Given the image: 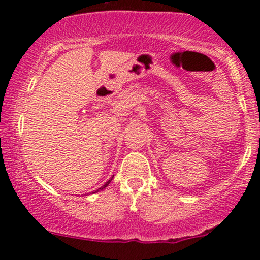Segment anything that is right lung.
<instances>
[{
  "label": "right lung",
  "mask_w": 260,
  "mask_h": 260,
  "mask_svg": "<svg viewBox=\"0 0 260 260\" xmlns=\"http://www.w3.org/2000/svg\"><path fill=\"white\" fill-rule=\"evenodd\" d=\"M112 178H113V176H112V177H111V178H110V180H109V181H107V182H106V183H105V184H104V186H101L100 188H98V189H96V190H95V192H94V193L99 192V190H103V189H104V188H106L107 186H109V184H110V182H111V181H112Z\"/></svg>",
  "instance_id": "add662e5"
}]
</instances>
